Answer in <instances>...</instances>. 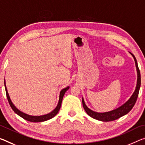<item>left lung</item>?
Returning a JSON list of instances; mask_svg holds the SVG:
<instances>
[{"label": "left lung", "instance_id": "8db88e82", "mask_svg": "<svg viewBox=\"0 0 145 145\" xmlns=\"http://www.w3.org/2000/svg\"><path fill=\"white\" fill-rule=\"evenodd\" d=\"M131 55L133 56L134 59L135 66H136L137 68V86L135 88V91L133 93V95L131 96V97L129 99V100L127 102H126L125 104L121 106L118 108L115 109L112 111L105 112V113H98V112H95L94 111L88 108L86 106V105H85L83 98H82V105H83V108L85 111L88 115L93 119H97V120L102 121H111L116 120L119 118H120L121 117H122L125 115L127 114L132 109V108L134 107V105L136 103L137 97L139 95V91L140 89V86H141V73H140V71L137 65V60L135 59V56L133 55L132 53H130Z\"/></svg>", "mask_w": 145, "mask_h": 145}]
</instances>
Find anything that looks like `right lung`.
Segmentation results:
<instances>
[{
	"instance_id": "right-lung-1",
	"label": "right lung",
	"mask_w": 145,
	"mask_h": 145,
	"mask_svg": "<svg viewBox=\"0 0 145 145\" xmlns=\"http://www.w3.org/2000/svg\"><path fill=\"white\" fill-rule=\"evenodd\" d=\"M4 86H5V89H6V96L7 98H8L9 104H10V106L11 107V108L14 111L16 114L19 115V116L21 117L23 119H26V120L30 121V122H33V123H39V122H42V121H45L47 120H49V119H52L54 118V116H56L57 114L58 113L59 110L61 108V103H62V101H63V96L64 95V93L66 91L68 90L70 87L68 86L66 88H64L62 89L60 92V95H59V101L58 103V105H57V107L55 108L52 112H50V113L46 114V115H43V116H29V115H27L26 114L23 113V112H20V110H18L17 108H16L14 105L13 104L10 98V96H9V94L8 93V90H7L6 88V82H5V80H4Z\"/></svg>"
}]
</instances>
